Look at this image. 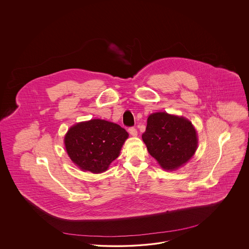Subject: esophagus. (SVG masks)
<instances>
[{
  "mask_svg": "<svg viewBox=\"0 0 249 249\" xmlns=\"http://www.w3.org/2000/svg\"><path fill=\"white\" fill-rule=\"evenodd\" d=\"M129 130V132H130V134L131 136H137L138 132H137V130H136L135 128L130 127V128H129V130Z\"/></svg>",
  "mask_w": 249,
  "mask_h": 249,
  "instance_id": "1",
  "label": "esophagus"
}]
</instances>
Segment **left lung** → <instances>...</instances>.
I'll return each instance as SVG.
<instances>
[{"label":"left lung","mask_w":249,"mask_h":249,"mask_svg":"<svg viewBox=\"0 0 249 249\" xmlns=\"http://www.w3.org/2000/svg\"><path fill=\"white\" fill-rule=\"evenodd\" d=\"M142 141L148 153L166 170L185 164L194 155L198 139L188 119L167 113H154L147 119Z\"/></svg>","instance_id":"left-lung-1"}]
</instances>
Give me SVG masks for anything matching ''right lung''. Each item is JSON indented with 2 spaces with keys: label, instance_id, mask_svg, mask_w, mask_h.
Here are the masks:
<instances>
[{
  "label": "right lung",
  "instance_id": "add662e5",
  "mask_svg": "<svg viewBox=\"0 0 249 249\" xmlns=\"http://www.w3.org/2000/svg\"><path fill=\"white\" fill-rule=\"evenodd\" d=\"M128 135L118 124L91 119L70 128L64 142L73 163L83 171L99 174L107 171L110 163L119 157Z\"/></svg>",
  "mask_w": 249,
  "mask_h": 249
}]
</instances>
